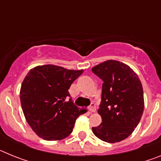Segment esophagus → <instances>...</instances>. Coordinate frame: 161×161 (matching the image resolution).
I'll use <instances>...</instances> for the list:
<instances>
[{"mask_svg": "<svg viewBox=\"0 0 161 161\" xmlns=\"http://www.w3.org/2000/svg\"><path fill=\"white\" fill-rule=\"evenodd\" d=\"M89 109L90 110L91 112L96 111V106H95V104L94 103L91 104L90 106H89Z\"/></svg>", "mask_w": 161, "mask_h": 161, "instance_id": "obj_1", "label": "esophagus"}]
</instances>
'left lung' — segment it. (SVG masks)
<instances>
[{"label":"left lung","mask_w":161,"mask_h":161,"mask_svg":"<svg viewBox=\"0 0 161 161\" xmlns=\"http://www.w3.org/2000/svg\"><path fill=\"white\" fill-rule=\"evenodd\" d=\"M92 71L104 81L97 110L102 123L92 130L102 141H122L131 135L143 115L144 99L141 81L130 67L114 59L99 64Z\"/></svg>","instance_id":"1"}]
</instances>
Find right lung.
Listing matches in <instances>:
<instances>
[{
  "mask_svg": "<svg viewBox=\"0 0 161 161\" xmlns=\"http://www.w3.org/2000/svg\"><path fill=\"white\" fill-rule=\"evenodd\" d=\"M84 70H71L54 64L31 68L20 89L26 122L38 137L55 141L68 137L76 119L84 114L72 103L68 89Z\"/></svg>",
  "mask_w": 161,
  "mask_h": 161,
  "instance_id": "right-lung-1",
  "label": "right lung"
}]
</instances>
